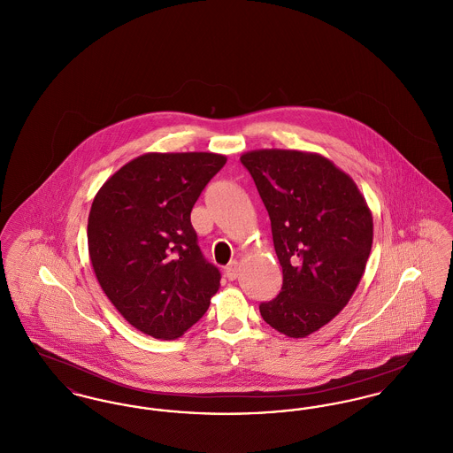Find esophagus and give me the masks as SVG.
<instances>
[{
	"label": "esophagus",
	"mask_w": 453,
	"mask_h": 453,
	"mask_svg": "<svg viewBox=\"0 0 453 453\" xmlns=\"http://www.w3.org/2000/svg\"><path fill=\"white\" fill-rule=\"evenodd\" d=\"M237 273H239V263L237 261H231L227 266H226V277L229 280H234L237 279Z\"/></svg>",
	"instance_id": "1"
}]
</instances>
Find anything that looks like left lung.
Returning <instances> with one entry per match:
<instances>
[{"instance_id": "1", "label": "left lung", "mask_w": 453, "mask_h": 453, "mask_svg": "<svg viewBox=\"0 0 453 453\" xmlns=\"http://www.w3.org/2000/svg\"><path fill=\"white\" fill-rule=\"evenodd\" d=\"M268 211L280 294L259 303L265 323L303 338L329 323L365 272L373 220L355 181L319 154L261 150L241 156Z\"/></svg>"}]
</instances>
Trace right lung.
Returning a JSON list of instances; mask_svg holds the SVG:
<instances>
[{
  "label": "right lung",
  "instance_id": "add662e5",
  "mask_svg": "<svg viewBox=\"0 0 453 453\" xmlns=\"http://www.w3.org/2000/svg\"><path fill=\"white\" fill-rule=\"evenodd\" d=\"M214 152H150L122 166L95 196L88 250L95 275L135 329L174 340L209 309L220 272L200 251L195 202L222 170Z\"/></svg>",
  "mask_w": 453,
  "mask_h": 453
}]
</instances>
